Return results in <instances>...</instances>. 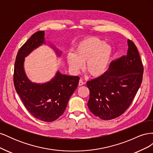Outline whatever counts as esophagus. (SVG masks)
<instances>
[{
    "label": "esophagus",
    "instance_id": "1",
    "mask_svg": "<svg viewBox=\"0 0 153 153\" xmlns=\"http://www.w3.org/2000/svg\"><path fill=\"white\" fill-rule=\"evenodd\" d=\"M84 82H83L82 80L80 79V80H79V82H78V85H79V86H82V85H84Z\"/></svg>",
    "mask_w": 153,
    "mask_h": 153
}]
</instances>
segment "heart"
I'll return each mask as SVG.
<instances>
[{"mask_svg":"<svg viewBox=\"0 0 153 153\" xmlns=\"http://www.w3.org/2000/svg\"><path fill=\"white\" fill-rule=\"evenodd\" d=\"M113 54L110 44L95 37L86 38L74 48V54L66 55L68 65L74 73H78L85 63V71L92 77H100L105 73Z\"/></svg>","mask_w":153,"mask_h":153,"instance_id":"obj_1","label":"heart"}]
</instances>
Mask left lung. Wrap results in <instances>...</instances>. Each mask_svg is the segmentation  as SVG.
<instances>
[{
    "label": "left lung",
    "mask_w": 153,
    "mask_h": 153,
    "mask_svg": "<svg viewBox=\"0 0 153 153\" xmlns=\"http://www.w3.org/2000/svg\"><path fill=\"white\" fill-rule=\"evenodd\" d=\"M126 55L112 61L104 75L88 81V107L96 116L110 120L121 115L132 103L142 84L143 68L137 48L128 40Z\"/></svg>",
    "instance_id": "1"
}]
</instances>
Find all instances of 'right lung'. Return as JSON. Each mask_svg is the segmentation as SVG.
<instances>
[{
  "mask_svg": "<svg viewBox=\"0 0 153 153\" xmlns=\"http://www.w3.org/2000/svg\"><path fill=\"white\" fill-rule=\"evenodd\" d=\"M42 44H45V31L36 32L23 45L16 57L13 81L16 92L29 113L41 121L52 122L65 111L80 78L57 71L53 78L45 84L31 82L24 71V58ZM56 52L59 54L57 50Z\"/></svg>",
  "mask_w": 153,
  "mask_h": 153,
  "instance_id": "1",
  "label": "right lung"
}]
</instances>
